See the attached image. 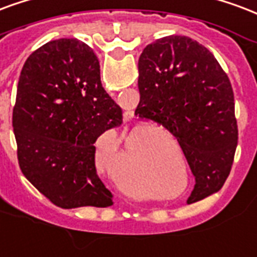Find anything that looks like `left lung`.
<instances>
[{"instance_id": "1", "label": "left lung", "mask_w": 257, "mask_h": 257, "mask_svg": "<svg viewBox=\"0 0 257 257\" xmlns=\"http://www.w3.org/2000/svg\"><path fill=\"white\" fill-rule=\"evenodd\" d=\"M139 91L135 114L176 136L195 176L187 203L219 191L231 170L238 129L231 84L215 57L191 38H161L140 54Z\"/></svg>"}]
</instances>
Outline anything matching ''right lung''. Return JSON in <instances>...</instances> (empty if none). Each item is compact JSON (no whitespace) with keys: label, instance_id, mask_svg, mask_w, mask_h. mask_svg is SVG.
<instances>
[{"label":"right lung","instance_id":"1","mask_svg":"<svg viewBox=\"0 0 257 257\" xmlns=\"http://www.w3.org/2000/svg\"><path fill=\"white\" fill-rule=\"evenodd\" d=\"M122 122L104 91L94 50L77 39L47 42L28 57L17 84L13 131L23 174L61 208L109 207L94 143Z\"/></svg>","mask_w":257,"mask_h":257}]
</instances>
